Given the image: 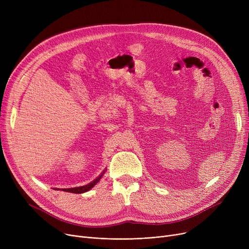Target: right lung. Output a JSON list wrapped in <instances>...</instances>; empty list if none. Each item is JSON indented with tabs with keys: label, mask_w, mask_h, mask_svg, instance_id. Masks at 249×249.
Masks as SVG:
<instances>
[{
	"label": "right lung",
	"mask_w": 249,
	"mask_h": 249,
	"mask_svg": "<svg viewBox=\"0 0 249 249\" xmlns=\"http://www.w3.org/2000/svg\"><path fill=\"white\" fill-rule=\"evenodd\" d=\"M104 174H102L97 179H95L94 181H91V182H89V185H87V186H84V187H78V188H73V189H63L62 191H65V192H70V193H74V194H82V193H86V192H88L89 190H90L91 188H93L97 182L100 180V178H102V176H103Z\"/></svg>",
	"instance_id": "right-lung-1"
}]
</instances>
